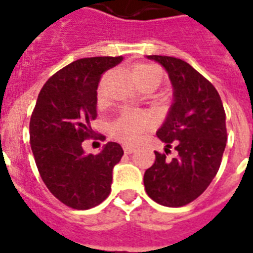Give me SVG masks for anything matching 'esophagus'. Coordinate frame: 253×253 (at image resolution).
I'll return each instance as SVG.
<instances>
[{"mask_svg": "<svg viewBox=\"0 0 253 253\" xmlns=\"http://www.w3.org/2000/svg\"><path fill=\"white\" fill-rule=\"evenodd\" d=\"M134 152V147H130V145H124V153L125 155H130Z\"/></svg>", "mask_w": 253, "mask_h": 253, "instance_id": "obj_1", "label": "esophagus"}]
</instances>
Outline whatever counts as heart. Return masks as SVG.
Returning a JSON list of instances; mask_svg holds the SVG:
<instances>
[{
  "label": "heart",
  "mask_w": 253,
  "mask_h": 253,
  "mask_svg": "<svg viewBox=\"0 0 253 253\" xmlns=\"http://www.w3.org/2000/svg\"><path fill=\"white\" fill-rule=\"evenodd\" d=\"M161 70L157 66L149 64H141L134 66L133 79L134 81L141 80H155L159 84L161 81ZM152 125V119L145 113L140 112H124L116 119L111 126V133L119 141L125 144H133L141 137V134Z\"/></svg>",
  "instance_id": "b5f03b06"
}]
</instances>
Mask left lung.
<instances>
[{
    "label": "left lung",
    "mask_w": 253,
    "mask_h": 253,
    "mask_svg": "<svg viewBox=\"0 0 253 253\" xmlns=\"http://www.w3.org/2000/svg\"><path fill=\"white\" fill-rule=\"evenodd\" d=\"M169 76L173 102L157 137L178 156L156 160L144 173V185L152 200L165 207H183L200 196L217 173L225 144V112L219 93L188 62L168 56H147Z\"/></svg>",
    "instance_id": "obj_1"
}]
</instances>
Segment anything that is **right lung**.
Instances as JSON below:
<instances>
[{
  "mask_svg": "<svg viewBox=\"0 0 253 253\" xmlns=\"http://www.w3.org/2000/svg\"><path fill=\"white\" fill-rule=\"evenodd\" d=\"M121 61V56L89 57L66 65L45 83L30 117V147L40 176L53 196L73 210H89L109 196L113 167L124 155L112 141L98 155L83 149L97 117L101 75Z\"/></svg>",
  "mask_w": 253,
  "mask_h": 253,
  "instance_id": "right-lung-1",
  "label": "right lung"
}]
</instances>
